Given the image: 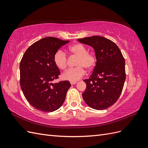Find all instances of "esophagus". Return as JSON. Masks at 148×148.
Wrapping results in <instances>:
<instances>
[{"label": "esophagus", "instance_id": "34e87169", "mask_svg": "<svg viewBox=\"0 0 148 148\" xmlns=\"http://www.w3.org/2000/svg\"><path fill=\"white\" fill-rule=\"evenodd\" d=\"M70 83H71V84H75L77 83V82H70Z\"/></svg>", "mask_w": 148, "mask_h": 148}]
</instances>
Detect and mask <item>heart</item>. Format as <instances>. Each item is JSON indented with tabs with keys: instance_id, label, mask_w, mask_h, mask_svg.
<instances>
[{
	"instance_id": "1",
	"label": "heart",
	"mask_w": 148,
	"mask_h": 148,
	"mask_svg": "<svg viewBox=\"0 0 148 148\" xmlns=\"http://www.w3.org/2000/svg\"><path fill=\"white\" fill-rule=\"evenodd\" d=\"M69 51L71 56L77 58L75 62L77 67L65 71L62 77L65 80L76 82L84 75V69L90 70L95 67L96 58L94 53L88 52L87 48L82 44H73L69 47ZM53 62L58 68L65 70L67 66L68 57L64 51L58 50L53 56Z\"/></svg>"
}]
</instances>
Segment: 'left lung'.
<instances>
[{"mask_svg":"<svg viewBox=\"0 0 148 148\" xmlns=\"http://www.w3.org/2000/svg\"><path fill=\"white\" fill-rule=\"evenodd\" d=\"M80 42L95 49L96 64L88 79L83 98L87 105L104 110L114 104L122 93L126 74L124 57L111 40L99 36L78 39Z\"/></svg>","mask_w":148,"mask_h":148,"instance_id":"obj_1","label":"left lung"}]
</instances>
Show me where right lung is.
<instances>
[{
    "mask_svg": "<svg viewBox=\"0 0 148 148\" xmlns=\"http://www.w3.org/2000/svg\"><path fill=\"white\" fill-rule=\"evenodd\" d=\"M70 41L57 38H44L26 50L20 64V86L29 104L42 112H53L63 104L69 81L51 82L59 78L60 71L53 62V56Z\"/></svg>",
    "mask_w": 148,
    "mask_h": 148,
    "instance_id": "add662e5",
    "label": "right lung"
}]
</instances>
